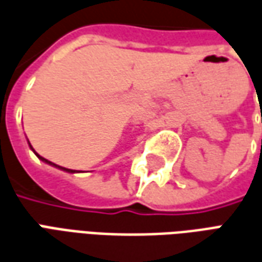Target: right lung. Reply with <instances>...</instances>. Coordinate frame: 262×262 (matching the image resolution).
Here are the masks:
<instances>
[{
    "mask_svg": "<svg viewBox=\"0 0 262 262\" xmlns=\"http://www.w3.org/2000/svg\"><path fill=\"white\" fill-rule=\"evenodd\" d=\"M31 148H32V146H31ZM32 150H33V148H32ZM33 151H35V150H33ZM35 154H36L37 157H39V159L42 160V161H45V163H48V164H52V165H54V167H59V168H61V170L69 171V172H74V171H73V170H69V168H64V167H60V165H56V164H53V163H50L49 160H46V159H43V157H40V156H39V154H37L36 151H35Z\"/></svg>",
    "mask_w": 262,
    "mask_h": 262,
    "instance_id": "right-lung-1",
    "label": "right lung"
}]
</instances>
